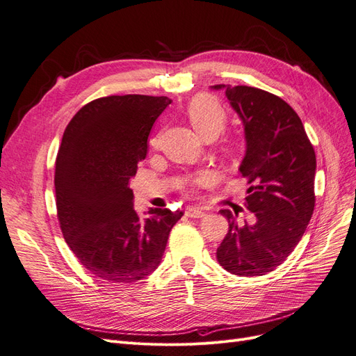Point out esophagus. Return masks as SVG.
<instances>
[{
    "instance_id": "esophagus-1",
    "label": "esophagus",
    "mask_w": 356,
    "mask_h": 356,
    "mask_svg": "<svg viewBox=\"0 0 356 356\" xmlns=\"http://www.w3.org/2000/svg\"><path fill=\"white\" fill-rule=\"evenodd\" d=\"M184 213H186L189 218H202V216H205V211H202L200 208H195V207L186 208Z\"/></svg>"
}]
</instances>
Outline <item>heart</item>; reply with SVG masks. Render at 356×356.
I'll return each mask as SVG.
<instances>
[{"label": "heart", "mask_w": 356, "mask_h": 356, "mask_svg": "<svg viewBox=\"0 0 356 356\" xmlns=\"http://www.w3.org/2000/svg\"><path fill=\"white\" fill-rule=\"evenodd\" d=\"M188 119L193 129L204 138L205 141L215 140L216 136H220L227 125V112L221 103L216 102L215 99L209 96H196L191 100L186 109ZM157 138H152L151 145H157ZM213 179V175L208 170L205 172H199L195 176H192L186 184L189 188H199L204 184L209 183Z\"/></svg>", "instance_id": "b5f03b06"}]
</instances>
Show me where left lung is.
I'll use <instances>...</instances> for the list:
<instances>
[{
    "instance_id": "obj_1",
    "label": "left lung",
    "mask_w": 356,
    "mask_h": 356,
    "mask_svg": "<svg viewBox=\"0 0 356 356\" xmlns=\"http://www.w3.org/2000/svg\"><path fill=\"white\" fill-rule=\"evenodd\" d=\"M225 96L244 127L240 173L249 179L245 207L254 222L240 225L229 209L228 233L216 259L229 273L261 276L296 249L314 211L316 152L300 116L272 92L247 86H212Z\"/></svg>"
}]
</instances>
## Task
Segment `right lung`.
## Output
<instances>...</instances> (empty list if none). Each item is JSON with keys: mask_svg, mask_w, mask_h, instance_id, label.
<instances>
[{"mask_svg": "<svg viewBox=\"0 0 356 356\" xmlns=\"http://www.w3.org/2000/svg\"><path fill=\"white\" fill-rule=\"evenodd\" d=\"M170 103L164 96L102 97L83 106L64 132L55 167L59 225L80 264L102 281L134 284L151 275L183 216L151 208L141 220L129 188Z\"/></svg>", "mask_w": 356, "mask_h": 356, "instance_id": "add662e5", "label": "right lung"}]
</instances>
